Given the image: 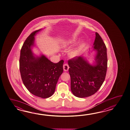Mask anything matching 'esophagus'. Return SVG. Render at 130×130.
Here are the masks:
<instances>
[{
    "instance_id": "obj_1",
    "label": "esophagus",
    "mask_w": 130,
    "mask_h": 130,
    "mask_svg": "<svg viewBox=\"0 0 130 130\" xmlns=\"http://www.w3.org/2000/svg\"><path fill=\"white\" fill-rule=\"evenodd\" d=\"M63 70L64 71H67L69 70V65L67 64H64L63 65Z\"/></svg>"
}]
</instances>
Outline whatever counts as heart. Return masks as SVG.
Listing matches in <instances>:
<instances>
[{"mask_svg":"<svg viewBox=\"0 0 130 130\" xmlns=\"http://www.w3.org/2000/svg\"><path fill=\"white\" fill-rule=\"evenodd\" d=\"M76 41V40L75 38L71 39L66 41V42H65L62 46V47L63 48H66L67 47L71 46L75 43ZM83 45L82 44L81 46L70 50L69 53V56L72 58H75L77 57L81 53V51L83 48Z\"/></svg>","mask_w":130,"mask_h":130,"instance_id":"heart-1","label":"heart"}]
</instances>
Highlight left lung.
Returning a JSON list of instances; mask_svg holds the SVG:
<instances>
[{
	"label": "left lung",
	"mask_w": 130,
	"mask_h": 130,
	"mask_svg": "<svg viewBox=\"0 0 130 130\" xmlns=\"http://www.w3.org/2000/svg\"><path fill=\"white\" fill-rule=\"evenodd\" d=\"M93 50L96 52L95 61L90 64L84 56L68 61L71 78V90L73 95L84 98L93 95L100 88L105 80L107 69V48L98 32Z\"/></svg>",
	"instance_id": "8db88e82"
}]
</instances>
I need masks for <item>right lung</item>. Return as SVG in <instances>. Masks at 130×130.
Masks as SVG:
<instances>
[{
  "label": "right lung",
  "mask_w": 130,
  "mask_h": 130,
  "mask_svg": "<svg viewBox=\"0 0 130 130\" xmlns=\"http://www.w3.org/2000/svg\"><path fill=\"white\" fill-rule=\"evenodd\" d=\"M41 30L32 32L23 44L20 51V70L23 84L29 92L46 98L55 92L59 78L63 73L64 61L55 63L44 55L38 56L32 53L35 36Z\"/></svg>",
  "instance_id": "1"
}]
</instances>
